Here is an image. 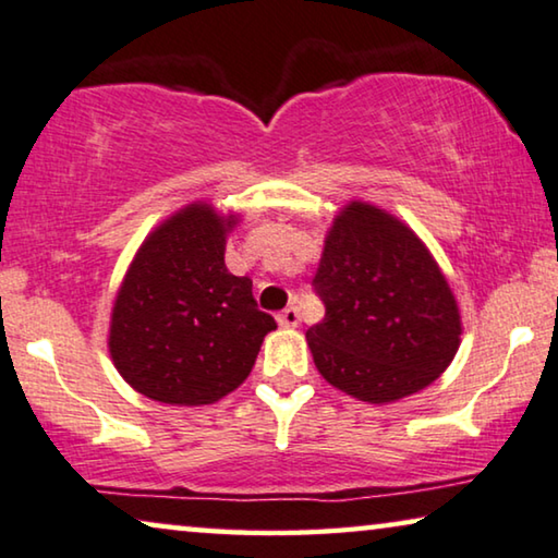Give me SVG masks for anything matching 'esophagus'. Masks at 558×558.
I'll use <instances>...</instances> for the list:
<instances>
[{"mask_svg":"<svg viewBox=\"0 0 558 558\" xmlns=\"http://www.w3.org/2000/svg\"><path fill=\"white\" fill-rule=\"evenodd\" d=\"M278 323L280 328H298L301 326V313H298L295 305H290L286 311L278 313Z\"/></svg>","mask_w":558,"mask_h":558,"instance_id":"1","label":"esophagus"}]
</instances>
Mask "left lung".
<instances>
[{
	"instance_id": "8db88e82",
	"label": "left lung",
	"mask_w": 558,
	"mask_h": 558,
	"mask_svg": "<svg viewBox=\"0 0 558 558\" xmlns=\"http://www.w3.org/2000/svg\"><path fill=\"white\" fill-rule=\"evenodd\" d=\"M315 293L326 318L307 328L315 368L365 403L413 396L451 365L461 311L436 257L378 205L351 199L332 218Z\"/></svg>"
}]
</instances>
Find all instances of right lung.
<instances>
[{"instance_id":"obj_1","label":"right lung","mask_w":558,"mask_h":558,"mask_svg":"<svg viewBox=\"0 0 558 558\" xmlns=\"http://www.w3.org/2000/svg\"><path fill=\"white\" fill-rule=\"evenodd\" d=\"M222 215L195 199L137 247L114 295L107 348L120 376L153 401L205 405L251 376L263 338L276 330L257 311L253 280L226 268Z\"/></svg>"}]
</instances>
